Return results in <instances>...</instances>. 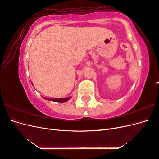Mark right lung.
Wrapping results in <instances>:
<instances>
[{
    "label": "right lung",
    "instance_id": "1",
    "mask_svg": "<svg viewBox=\"0 0 159 159\" xmlns=\"http://www.w3.org/2000/svg\"><path fill=\"white\" fill-rule=\"evenodd\" d=\"M45 99L49 100V101H52V102H59V103H64L68 101L70 98H56V99H48L46 98H44Z\"/></svg>",
    "mask_w": 159,
    "mask_h": 159
}]
</instances>
